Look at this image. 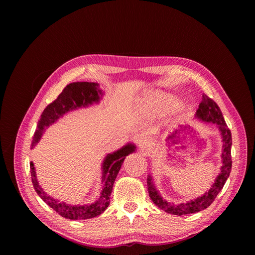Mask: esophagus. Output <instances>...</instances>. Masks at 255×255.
I'll list each match as a JSON object with an SVG mask.
<instances>
[{"label": "esophagus", "instance_id": "obj_1", "mask_svg": "<svg viewBox=\"0 0 255 255\" xmlns=\"http://www.w3.org/2000/svg\"><path fill=\"white\" fill-rule=\"evenodd\" d=\"M139 148L142 150V151H144V152H146V153H149V152H151L152 151V148H153V142L150 140V139H148V138H141L140 140H139Z\"/></svg>", "mask_w": 255, "mask_h": 255}]
</instances>
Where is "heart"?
<instances>
[{"instance_id":"1","label":"heart","mask_w":255,"mask_h":255,"mask_svg":"<svg viewBox=\"0 0 255 255\" xmlns=\"http://www.w3.org/2000/svg\"><path fill=\"white\" fill-rule=\"evenodd\" d=\"M175 100L170 95L162 92H151L146 95L143 106L145 110L156 116H165L175 107Z\"/></svg>"}]
</instances>
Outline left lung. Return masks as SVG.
I'll return each mask as SVG.
<instances>
[{
  "instance_id": "obj_1",
  "label": "left lung",
  "mask_w": 255,
  "mask_h": 255,
  "mask_svg": "<svg viewBox=\"0 0 255 255\" xmlns=\"http://www.w3.org/2000/svg\"><path fill=\"white\" fill-rule=\"evenodd\" d=\"M195 117L203 122L213 123L216 124L218 129H219L222 137V166L221 171L218 174L215 179V183L212 185L211 189L206 192L201 197L194 199L187 203H181L178 205H174L162 199L158 191L156 190L151 174L147 176V187L149 197L152 202L161 210L168 214L172 215H188L200 212L208 208L215 200L217 195L221 192L223 189L227 178L231 172L232 167V160H231V145H232V136L231 131L227 127V124L224 120L222 112L220 110L219 106H218L212 99H210L207 95L203 94L202 102L199 105V109L196 112Z\"/></svg>"
}]
</instances>
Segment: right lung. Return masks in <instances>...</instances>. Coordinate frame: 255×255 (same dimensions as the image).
<instances>
[{
    "label": "right lung",
    "instance_id": "1",
    "mask_svg": "<svg viewBox=\"0 0 255 255\" xmlns=\"http://www.w3.org/2000/svg\"><path fill=\"white\" fill-rule=\"evenodd\" d=\"M103 96L102 91L99 89V84L97 83H88V82H78L67 85L62 93L50 103L41 114L40 120L37 123V129L34 133L31 147L33 148L37 144L42 137L45 129L56 122L60 117L69 111L77 110L80 108H85L94 103H99ZM136 147L132 143H128L117 151L113 153H109L102 165V192L100 198L93 204L90 205H69L65 203H60L54 198L48 196L43 189L38 184L36 178V171L33 162H30V171L31 179L34 187V190L38 196L56 213L61 217L70 220H85L91 219V218L101 215L110 204V196L113 190L114 181L117 177V174L123 164L124 159L130 153L135 151Z\"/></svg>",
    "mask_w": 255,
    "mask_h": 255
}]
</instances>
